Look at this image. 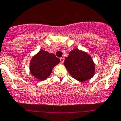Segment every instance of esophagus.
<instances>
[{
    "mask_svg": "<svg viewBox=\"0 0 121 121\" xmlns=\"http://www.w3.org/2000/svg\"><path fill=\"white\" fill-rule=\"evenodd\" d=\"M60 63H62V64H63V63H64V58H60Z\"/></svg>",
    "mask_w": 121,
    "mask_h": 121,
    "instance_id": "obj_1",
    "label": "esophagus"
}]
</instances>
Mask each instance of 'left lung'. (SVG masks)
Segmentation results:
<instances>
[{"label": "left lung", "instance_id": "1", "mask_svg": "<svg viewBox=\"0 0 121 121\" xmlns=\"http://www.w3.org/2000/svg\"><path fill=\"white\" fill-rule=\"evenodd\" d=\"M64 64L72 77L81 82L90 79L95 74V65L91 57L78 49L69 52Z\"/></svg>", "mask_w": 121, "mask_h": 121}]
</instances>
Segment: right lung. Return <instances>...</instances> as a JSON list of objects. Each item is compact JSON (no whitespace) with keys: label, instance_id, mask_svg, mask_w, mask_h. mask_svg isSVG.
I'll use <instances>...</instances> for the list:
<instances>
[{"label":"right lung","instance_id":"obj_1","mask_svg":"<svg viewBox=\"0 0 121 121\" xmlns=\"http://www.w3.org/2000/svg\"><path fill=\"white\" fill-rule=\"evenodd\" d=\"M59 63L60 59L54 54L40 50L30 61V73L38 79L43 81L50 76L53 67Z\"/></svg>","mask_w":121,"mask_h":121}]
</instances>
